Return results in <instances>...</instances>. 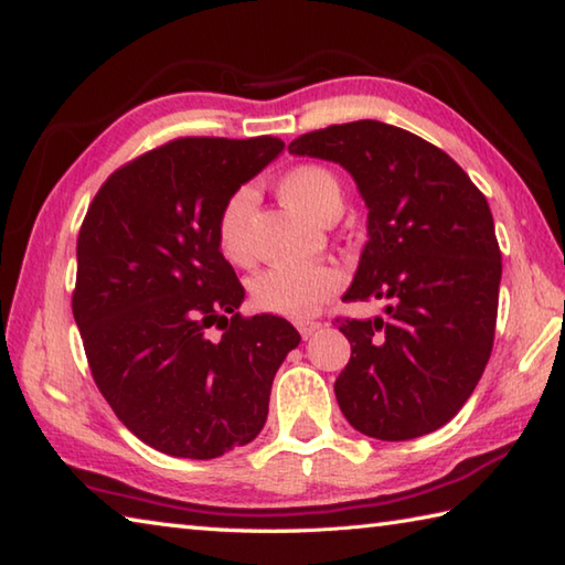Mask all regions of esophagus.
<instances>
[{
	"mask_svg": "<svg viewBox=\"0 0 565 565\" xmlns=\"http://www.w3.org/2000/svg\"><path fill=\"white\" fill-rule=\"evenodd\" d=\"M319 327H322V322H315V319H307V322H297V332L302 334V339H310Z\"/></svg>",
	"mask_w": 565,
	"mask_h": 565,
	"instance_id": "esophagus-1",
	"label": "esophagus"
}]
</instances>
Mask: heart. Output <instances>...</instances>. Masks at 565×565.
I'll use <instances>...</instances> for the list:
<instances>
[{"instance_id": "heart-1", "label": "heart", "mask_w": 565, "mask_h": 565, "mask_svg": "<svg viewBox=\"0 0 565 565\" xmlns=\"http://www.w3.org/2000/svg\"><path fill=\"white\" fill-rule=\"evenodd\" d=\"M280 194L295 209L312 218L342 211L339 179L319 164H300L280 179ZM255 209V189H233L216 214L218 250L233 263L248 258V226ZM342 287V273L329 263H273L253 275L250 297L265 312L310 317L319 305Z\"/></svg>"}]
</instances>
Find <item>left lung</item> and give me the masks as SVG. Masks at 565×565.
<instances>
[{
	"instance_id": "left-lung-1",
	"label": "left lung",
	"mask_w": 565,
	"mask_h": 565,
	"mask_svg": "<svg viewBox=\"0 0 565 565\" xmlns=\"http://www.w3.org/2000/svg\"><path fill=\"white\" fill-rule=\"evenodd\" d=\"M354 177L369 241L342 300L386 317H339L351 359L334 383L344 418L413 440L455 418L492 354L502 253L487 199L440 147L379 120L329 125L287 145Z\"/></svg>"
}]
</instances>
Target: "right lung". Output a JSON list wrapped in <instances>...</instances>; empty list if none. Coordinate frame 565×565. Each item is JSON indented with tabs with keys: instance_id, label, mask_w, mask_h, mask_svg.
I'll return each mask as SVG.
<instances>
[{
	"instance_id": "1",
	"label": "right lung",
	"mask_w": 565,
	"mask_h": 565,
	"mask_svg": "<svg viewBox=\"0 0 565 565\" xmlns=\"http://www.w3.org/2000/svg\"><path fill=\"white\" fill-rule=\"evenodd\" d=\"M282 147L270 135L179 137L115 169L83 218L73 317L93 381L164 455L211 460L248 445L300 344L287 319L238 312L246 292L214 233L226 196Z\"/></svg>"
}]
</instances>
